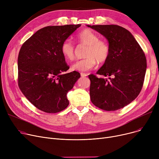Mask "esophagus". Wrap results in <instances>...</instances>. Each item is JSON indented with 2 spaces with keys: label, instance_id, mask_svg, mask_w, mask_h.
Instances as JSON below:
<instances>
[{
  "label": "esophagus",
  "instance_id": "1",
  "mask_svg": "<svg viewBox=\"0 0 159 159\" xmlns=\"http://www.w3.org/2000/svg\"><path fill=\"white\" fill-rule=\"evenodd\" d=\"M80 75H81V77H84L88 76V75L86 73H80Z\"/></svg>",
  "mask_w": 159,
  "mask_h": 159
}]
</instances>
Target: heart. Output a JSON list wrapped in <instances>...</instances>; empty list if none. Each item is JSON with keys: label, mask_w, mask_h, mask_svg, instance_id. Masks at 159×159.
Segmentation results:
<instances>
[{"label": "heart", "mask_w": 159, "mask_h": 159, "mask_svg": "<svg viewBox=\"0 0 159 159\" xmlns=\"http://www.w3.org/2000/svg\"><path fill=\"white\" fill-rule=\"evenodd\" d=\"M79 44L87 46L84 59L79 61L72 66V70L79 71L89 70L98 63L105 62L109 58L110 48L106 41L99 39L98 36L89 29L79 32L76 36ZM61 53L68 61H72L75 58V48L72 42L65 40L61 46Z\"/></svg>", "instance_id": "heart-1"}]
</instances>
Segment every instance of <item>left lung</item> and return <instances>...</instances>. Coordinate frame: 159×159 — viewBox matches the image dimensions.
Here are the masks:
<instances>
[{
	"label": "left lung",
	"mask_w": 159,
	"mask_h": 159,
	"mask_svg": "<svg viewBox=\"0 0 159 159\" xmlns=\"http://www.w3.org/2000/svg\"><path fill=\"white\" fill-rule=\"evenodd\" d=\"M108 41L110 54L97 77L91 74V101L106 111H115L131 103L143 86L147 63L145 54L131 33L117 25H87Z\"/></svg>",
	"instance_id": "8db88e82"
}]
</instances>
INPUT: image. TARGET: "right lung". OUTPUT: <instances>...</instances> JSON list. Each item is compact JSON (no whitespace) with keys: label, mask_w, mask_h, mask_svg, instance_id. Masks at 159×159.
<instances>
[{"label":"right lung","mask_w":159,"mask_h":159,"mask_svg":"<svg viewBox=\"0 0 159 159\" xmlns=\"http://www.w3.org/2000/svg\"><path fill=\"white\" fill-rule=\"evenodd\" d=\"M81 26H47L22 44L18 57V84L28 101L49 113L68 107L67 93L80 77L77 71L64 73L70 67L62 55L63 42Z\"/></svg>","instance_id":"obj_1"}]
</instances>
